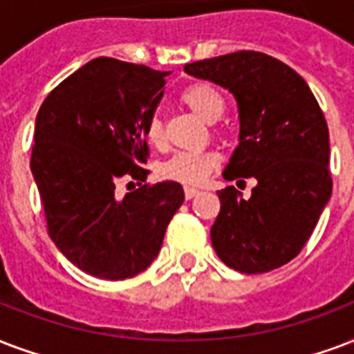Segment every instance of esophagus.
<instances>
[{
	"label": "esophagus",
	"instance_id": "34e87169",
	"mask_svg": "<svg viewBox=\"0 0 354 354\" xmlns=\"http://www.w3.org/2000/svg\"><path fill=\"white\" fill-rule=\"evenodd\" d=\"M196 193H198V189L189 187V185H185V187H183V195H185V198H187V201H191V198H193Z\"/></svg>",
	"mask_w": 354,
	"mask_h": 354
}]
</instances>
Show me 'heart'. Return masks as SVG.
<instances>
[{
    "label": "heart",
    "mask_w": 354,
    "mask_h": 354,
    "mask_svg": "<svg viewBox=\"0 0 354 354\" xmlns=\"http://www.w3.org/2000/svg\"><path fill=\"white\" fill-rule=\"evenodd\" d=\"M180 100L191 111L207 122H213L225 113V98L223 94L209 83H193L180 93ZM145 135L150 145L159 147L165 141V129L159 117L148 118L145 126ZM217 165V156L213 152H176L159 167V174L172 182L196 185L204 182V178Z\"/></svg>",
    "instance_id": "heart-1"
}]
</instances>
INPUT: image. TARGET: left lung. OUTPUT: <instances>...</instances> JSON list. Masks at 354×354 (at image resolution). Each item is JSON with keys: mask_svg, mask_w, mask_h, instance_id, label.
<instances>
[{"mask_svg": "<svg viewBox=\"0 0 354 354\" xmlns=\"http://www.w3.org/2000/svg\"><path fill=\"white\" fill-rule=\"evenodd\" d=\"M183 68L234 94L239 147L223 176L258 180L247 201L234 185L217 191L213 249L247 274L286 266L304 249L333 193L328 128L317 100L295 70L260 51H234Z\"/></svg>", "mask_w": 354, "mask_h": 354, "instance_id": "8db88e82", "label": "left lung"}]
</instances>
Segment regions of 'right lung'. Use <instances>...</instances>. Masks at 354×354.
I'll return each mask as SVG.
<instances>
[{
    "label": "right lung",
    "mask_w": 354,
    "mask_h": 354,
    "mask_svg": "<svg viewBox=\"0 0 354 354\" xmlns=\"http://www.w3.org/2000/svg\"><path fill=\"white\" fill-rule=\"evenodd\" d=\"M145 64L93 59L59 83L35 124L31 171L51 241L75 267L124 280L158 256L182 206L178 182L148 185L145 126L163 96L165 75ZM124 179L140 187L118 199Z\"/></svg>",
    "instance_id": "right-lung-1"
}]
</instances>
